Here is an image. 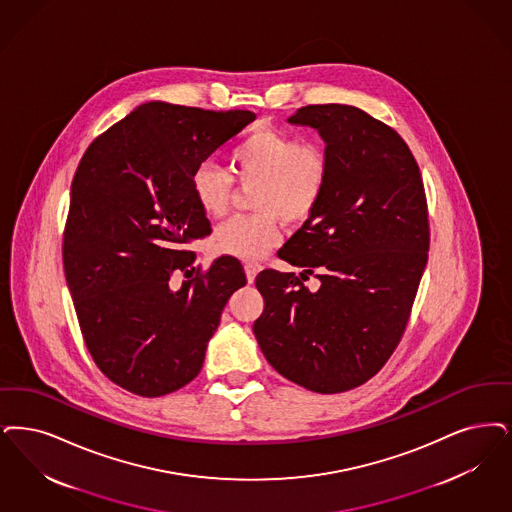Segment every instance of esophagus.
Masks as SVG:
<instances>
[{
    "instance_id": "obj_1",
    "label": "esophagus",
    "mask_w": 512,
    "mask_h": 512,
    "mask_svg": "<svg viewBox=\"0 0 512 512\" xmlns=\"http://www.w3.org/2000/svg\"><path fill=\"white\" fill-rule=\"evenodd\" d=\"M244 270H246V278L249 284H253L255 282V278H257V272H259V266L253 265V263H247L244 266Z\"/></svg>"
}]
</instances>
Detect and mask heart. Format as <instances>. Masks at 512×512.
<instances>
[{
    "instance_id": "1",
    "label": "heart",
    "mask_w": 512,
    "mask_h": 512,
    "mask_svg": "<svg viewBox=\"0 0 512 512\" xmlns=\"http://www.w3.org/2000/svg\"><path fill=\"white\" fill-rule=\"evenodd\" d=\"M230 172L240 183H257L255 213L228 219L213 232V251L240 261H259L280 242V221L301 225L322 202L331 162L324 146L301 143L289 131L257 125L230 152ZM232 176L205 162L192 175V194L204 215L223 217L232 196Z\"/></svg>"
}]
</instances>
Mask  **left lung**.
Wrapping results in <instances>:
<instances>
[{"label":"left lung","instance_id":"1","mask_svg":"<svg viewBox=\"0 0 512 512\" xmlns=\"http://www.w3.org/2000/svg\"><path fill=\"white\" fill-rule=\"evenodd\" d=\"M326 144L324 198L278 257L295 272L263 270L265 310L253 333L268 364L320 394L364 385L400 343L427 266L429 217L421 173L404 139L348 104L299 108ZM314 269L321 280L308 290Z\"/></svg>","mask_w":512,"mask_h":512}]
</instances>
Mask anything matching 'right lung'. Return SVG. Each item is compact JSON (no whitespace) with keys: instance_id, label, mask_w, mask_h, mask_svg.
<instances>
[{"instance_id":"1","label":"right lung","mask_w":512,"mask_h":512,"mask_svg":"<svg viewBox=\"0 0 512 512\" xmlns=\"http://www.w3.org/2000/svg\"><path fill=\"white\" fill-rule=\"evenodd\" d=\"M255 120L249 110L213 112L152 101L95 139L72 181L64 230V276L85 345L122 389L156 398L188 385L204 366L244 266L219 257L188 272L186 246L211 234L192 175Z\"/></svg>"}]
</instances>
